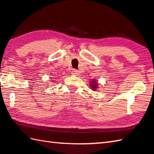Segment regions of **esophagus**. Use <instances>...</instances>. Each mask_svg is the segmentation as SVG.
Instances as JSON below:
<instances>
[{"label":"esophagus","mask_w":154,"mask_h":154,"mask_svg":"<svg viewBox=\"0 0 154 154\" xmlns=\"http://www.w3.org/2000/svg\"><path fill=\"white\" fill-rule=\"evenodd\" d=\"M79 73V71H77V69H72V71H71V74L72 75H77Z\"/></svg>","instance_id":"1"}]
</instances>
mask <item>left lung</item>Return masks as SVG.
I'll return each instance as SVG.
<instances>
[{
    "instance_id": "obj_1",
    "label": "left lung",
    "mask_w": 154,
    "mask_h": 154,
    "mask_svg": "<svg viewBox=\"0 0 154 154\" xmlns=\"http://www.w3.org/2000/svg\"><path fill=\"white\" fill-rule=\"evenodd\" d=\"M90 83H91V87L92 88V89H94V88H96V85H97V84H96V82L93 81V82H92Z\"/></svg>"
}]
</instances>
